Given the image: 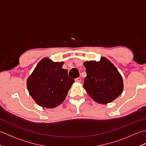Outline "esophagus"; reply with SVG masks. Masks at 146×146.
Wrapping results in <instances>:
<instances>
[{"mask_svg": "<svg viewBox=\"0 0 146 146\" xmlns=\"http://www.w3.org/2000/svg\"><path fill=\"white\" fill-rule=\"evenodd\" d=\"M81 78H76L75 79V82H81Z\"/></svg>", "mask_w": 146, "mask_h": 146, "instance_id": "1", "label": "esophagus"}]
</instances>
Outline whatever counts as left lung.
Listing matches in <instances>:
<instances>
[{
	"mask_svg": "<svg viewBox=\"0 0 146 146\" xmlns=\"http://www.w3.org/2000/svg\"><path fill=\"white\" fill-rule=\"evenodd\" d=\"M86 76L83 87L92 99L101 104L113 101L123 89L122 77L116 67L105 57L99 61H85Z\"/></svg>",
	"mask_w": 146,
	"mask_h": 146,
	"instance_id": "1",
	"label": "left lung"
}]
</instances>
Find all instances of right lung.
<instances>
[{
	"mask_svg": "<svg viewBox=\"0 0 146 146\" xmlns=\"http://www.w3.org/2000/svg\"><path fill=\"white\" fill-rule=\"evenodd\" d=\"M63 65V62L44 58L27 78L29 95L39 106L52 108L64 100L75 80L68 76V70L62 68Z\"/></svg>",
	"mask_w": 146,
	"mask_h": 146,
	"instance_id": "add662e5",
	"label": "right lung"
}]
</instances>
